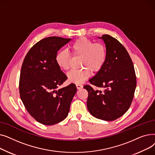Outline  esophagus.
<instances>
[{
    "mask_svg": "<svg viewBox=\"0 0 155 155\" xmlns=\"http://www.w3.org/2000/svg\"><path fill=\"white\" fill-rule=\"evenodd\" d=\"M76 86H77V88L78 89H80V88H83V85L82 84H76Z\"/></svg>",
    "mask_w": 155,
    "mask_h": 155,
    "instance_id": "obj_1",
    "label": "esophagus"
}]
</instances>
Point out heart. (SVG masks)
<instances>
[{"mask_svg": "<svg viewBox=\"0 0 155 155\" xmlns=\"http://www.w3.org/2000/svg\"><path fill=\"white\" fill-rule=\"evenodd\" d=\"M75 55L81 56L80 64L82 69H73L67 73L70 82L81 84L90 75V70L92 71H99L105 63L107 50L105 46L100 43H94L93 41L86 38L77 39L71 46ZM55 60L58 67L64 70L70 67L71 55L67 50H60L57 53Z\"/></svg>", "mask_w": 155, "mask_h": 155, "instance_id": "b5f03b06", "label": "heart"}]
</instances>
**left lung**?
Returning a JSON list of instances; mask_svg holds the SVG:
<instances>
[{
	"label": "left lung",
	"instance_id": "obj_1",
	"mask_svg": "<svg viewBox=\"0 0 155 155\" xmlns=\"http://www.w3.org/2000/svg\"><path fill=\"white\" fill-rule=\"evenodd\" d=\"M98 38L105 45L107 58L89 82L105 90L94 91L90 85H85L88 93L87 106L94 117L112 121L129 109L134 97L136 77L131 57L123 45L107 35Z\"/></svg>",
	"mask_w": 155,
	"mask_h": 155
}]
</instances>
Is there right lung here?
<instances>
[{
    "label": "right lung",
    "instance_id": "1",
    "mask_svg": "<svg viewBox=\"0 0 155 155\" xmlns=\"http://www.w3.org/2000/svg\"><path fill=\"white\" fill-rule=\"evenodd\" d=\"M70 40L56 36L41 39L31 48L22 65L21 99L30 115L44 125L66 118L77 92L74 84L59 88L67 77L55 60L57 52Z\"/></svg>",
    "mask_w": 155,
    "mask_h": 155
}]
</instances>
